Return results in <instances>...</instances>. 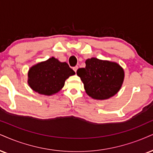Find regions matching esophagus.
Here are the masks:
<instances>
[{
    "instance_id": "34e87169",
    "label": "esophagus",
    "mask_w": 153,
    "mask_h": 153,
    "mask_svg": "<svg viewBox=\"0 0 153 153\" xmlns=\"http://www.w3.org/2000/svg\"><path fill=\"white\" fill-rule=\"evenodd\" d=\"M73 69H74V71H75V72H76L77 69H78V67H77V66H76V67H73Z\"/></svg>"
}]
</instances>
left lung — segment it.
I'll return each mask as SVG.
<instances>
[{
  "label": "left lung",
  "mask_w": 153,
  "mask_h": 153,
  "mask_svg": "<svg viewBox=\"0 0 153 153\" xmlns=\"http://www.w3.org/2000/svg\"><path fill=\"white\" fill-rule=\"evenodd\" d=\"M85 63L86 67L78 69L76 74L90 97L105 100L118 93L124 79L123 69L118 64L94 57L86 59Z\"/></svg>",
  "instance_id": "1"
}]
</instances>
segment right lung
<instances>
[{
    "label": "right lung",
    "mask_w": 153,
    "mask_h": 153,
    "mask_svg": "<svg viewBox=\"0 0 153 153\" xmlns=\"http://www.w3.org/2000/svg\"><path fill=\"white\" fill-rule=\"evenodd\" d=\"M74 74L75 72L67 62L51 57L29 69L27 83L33 91L51 96L59 91L65 86V80Z\"/></svg>",
    "instance_id": "obj_1"
}]
</instances>
